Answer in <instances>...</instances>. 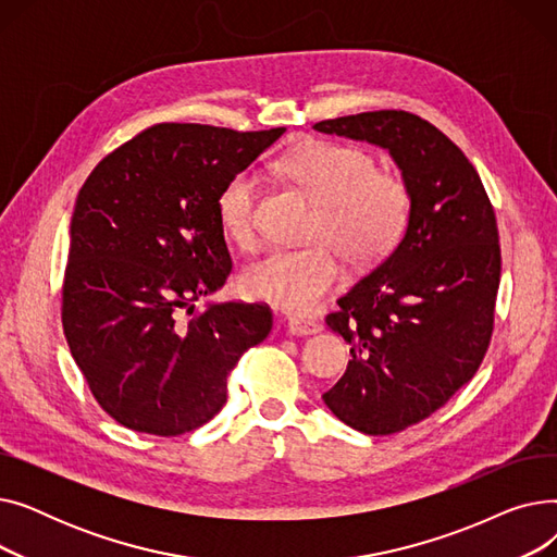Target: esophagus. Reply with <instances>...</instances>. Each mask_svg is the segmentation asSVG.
Masks as SVG:
<instances>
[{
    "mask_svg": "<svg viewBox=\"0 0 557 557\" xmlns=\"http://www.w3.org/2000/svg\"><path fill=\"white\" fill-rule=\"evenodd\" d=\"M325 330L323 320L313 315H290L288 318V332L296 336H313Z\"/></svg>",
    "mask_w": 557,
    "mask_h": 557,
    "instance_id": "obj_1",
    "label": "esophagus"
}]
</instances>
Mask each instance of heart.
<instances>
[{
  "label": "heart",
  "mask_w": 557,
  "mask_h": 557,
  "mask_svg": "<svg viewBox=\"0 0 557 557\" xmlns=\"http://www.w3.org/2000/svg\"><path fill=\"white\" fill-rule=\"evenodd\" d=\"M288 181L315 202L307 248H275L244 271L246 294L282 309H309L343 280V258L359 269L388 259L411 223L413 194L393 169H376L357 144L311 141L282 160ZM257 191L252 169L232 175L216 198L225 237L250 248L257 239Z\"/></svg>",
  "instance_id": "obj_1"
}]
</instances>
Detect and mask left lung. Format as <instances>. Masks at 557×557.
I'll use <instances>...</instances> for the list:
<instances>
[{"instance_id": "8db88e82", "label": "left lung", "mask_w": 557, "mask_h": 557, "mask_svg": "<svg viewBox=\"0 0 557 557\" xmlns=\"http://www.w3.org/2000/svg\"><path fill=\"white\" fill-rule=\"evenodd\" d=\"M313 128L384 146L413 194L395 252L327 315L352 361L325 404L361 433H399L443 408L483 363L502 277L494 208L474 164L413 112H359Z\"/></svg>"}]
</instances>
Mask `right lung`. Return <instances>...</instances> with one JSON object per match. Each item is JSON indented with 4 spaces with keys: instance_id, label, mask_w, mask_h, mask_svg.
Listing matches in <instances>:
<instances>
[{
    "instance_id": "add662e5",
    "label": "right lung",
    "mask_w": 557,
    "mask_h": 557,
    "mask_svg": "<svg viewBox=\"0 0 557 557\" xmlns=\"http://www.w3.org/2000/svg\"><path fill=\"white\" fill-rule=\"evenodd\" d=\"M284 133L156 124L83 183L61 290L70 352L122 426L173 437L210 422L227 374L273 327L263 302L194 311L232 271L216 198Z\"/></svg>"
}]
</instances>
